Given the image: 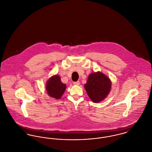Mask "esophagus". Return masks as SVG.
<instances>
[{
  "label": "esophagus",
  "instance_id": "esophagus-1",
  "mask_svg": "<svg viewBox=\"0 0 152 152\" xmlns=\"http://www.w3.org/2000/svg\"><path fill=\"white\" fill-rule=\"evenodd\" d=\"M73 84L74 85H80V81H77V82H74V83H73Z\"/></svg>",
  "mask_w": 152,
  "mask_h": 152
}]
</instances>
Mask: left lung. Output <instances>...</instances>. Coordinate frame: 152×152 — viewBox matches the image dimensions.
<instances>
[{
	"label": "left lung",
	"mask_w": 152,
	"mask_h": 152,
	"mask_svg": "<svg viewBox=\"0 0 152 152\" xmlns=\"http://www.w3.org/2000/svg\"><path fill=\"white\" fill-rule=\"evenodd\" d=\"M111 86L110 78L100 71H97L89 75L84 88L92 101L97 103L107 97L111 91Z\"/></svg>",
	"instance_id": "8db88e82"
}]
</instances>
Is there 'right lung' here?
Returning <instances> with one entry per match:
<instances>
[{"instance_id":"add662e5","label":"right lung","mask_w":152,"mask_h":152,"mask_svg":"<svg viewBox=\"0 0 152 152\" xmlns=\"http://www.w3.org/2000/svg\"><path fill=\"white\" fill-rule=\"evenodd\" d=\"M66 89V85L61 81V77L54 75L46 83V91L48 95L56 100L60 99Z\"/></svg>"}]
</instances>
